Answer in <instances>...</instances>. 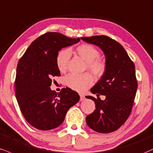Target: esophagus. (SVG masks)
Returning <instances> with one entry per match:
<instances>
[{"label":"esophagus","mask_w":153,"mask_h":153,"mask_svg":"<svg viewBox=\"0 0 153 153\" xmlns=\"http://www.w3.org/2000/svg\"><path fill=\"white\" fill-rule=\"evenodd\" d=\"M85 100V96L82 94H80V100L82 101Z\"/></svg>","instance_id":"esophagus-1"}]
</instances>
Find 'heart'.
Here are the masks:
<instances>
[{
	"instance_id": "heart-1",
	"label": "heart",
	"mask_w": 153,
	"mask_h": 153,
	"mask_svg": "<svg viewBox=\"0 0 153 153\" xmlns=\"http://www.w3.org/2000/svg\"><path fill=\"white\" fill-rule=\"evenodd\" d=\"M78 54L86 61L85 70H89L95 76L101 77L105 72L106 65L103 60L99 58L100 52L96 48L88 43H82L76 48ZM71 53L69 49L60 50L56 58V65L59 71L64 73L68 68V63ZM94 81L93 76L90 73L82 75L69 74L64 78V83L69 88L76 91H84Z\"/></svg>"
}]
</instances>
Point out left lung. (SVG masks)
<instances>
[{
  "mask_svg": "<svg viewBox=\"0 0 153 153\" xmlns=\"http://www.w3.org/2000/svg\"><path fill=\"white\" fill-rule=\"evenodd\" d=\"M81 39L99 46L105 56V72L91 89L97 98L86 96L95 104L93 113L86 117L88 127L100 133H109L124 124L131 113L137 88L135 65L126 51L116 40L106 36ZM105 95L102 101L99 97Z\"/></svg>",
  "mask_w": 153,
  "mask_h": 153,
  "instance_id": "left-lung-1",
  "label": "left lung"
}]
</instances>
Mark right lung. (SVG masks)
<instances>
[{"label": "right lung", "mask_w": 153, "mask_h": 153, "mask_svg": "<svg viewBox=\"0 0 153 153\" xmlns=\"http://www.w3.org/2000/svg\"><path fill=\"white\" fill-rule=\"evenodd\" d=\"M61 33L48 32L30 44L18 61L15 81L16 96L27 122L37 129L49 130L62 124L69 108L80 100L71 88L51 91L52 79L60 76L56 62L62 48L80 41Z\"/></svg>", "instance_id": "add662e5"}]
</instances>
